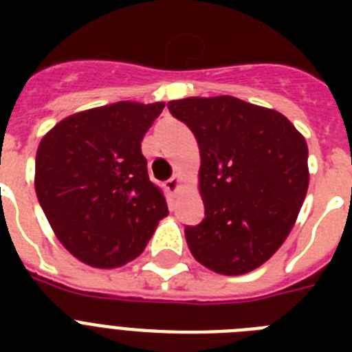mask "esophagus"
<instances>
[{
	"mask_svg": "<svg viewBox=\"0 0 352 352\" xmlns=\"http://www.w3.org/2000/svg\"><path fill=\"white\" fill-rule=\"evenodd\" d=\"M179 190H181V179L179 177H171L170 181H166V192H168V195H171V197H175L177 193H179Z\"/></svg>",
	"mask_w": 352,
	"mask_h": 352,
	"instance_id": "esophagus-1",
	"label": "esophagus"
}]
</instances>
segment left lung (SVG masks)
<instances>
[{
	"label": "left lung",
	"instance_id": "1",
	"mask_svg": "<svg viewBox=\"0 0 352 352\" xmlns=\"http://www.w3.org/2000/svg\"><path fill=\"white\" fill-rule=\"evenodd\" d=\"M168 107L201 153L206 215L184 230L192 256L225 276L256 270L283 245L305 201V137L279 111L235 96H190Z\"/></svg>",
	"mask_w": 352,
	"mask_h": 352
}]
</instances>
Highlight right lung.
I'll list each match as a JSON object with an SVG mask.
<instances>
[{"label":"right lung","instance_id":"add662e5","mask_svg":"<svg viewBox=\"0 0 352 352\" xmlns=\"http://www.w3.org/2000/svg\"><path fill=\"white\" fill-rule=\"evenodd\" d=\"M164 102L122 100L63 118L36 151L34 188L52 232L95 268L140 256L168 215L140 142Z\"/></svg>","mask_w":352,"mask_h":352}]
</instances>
